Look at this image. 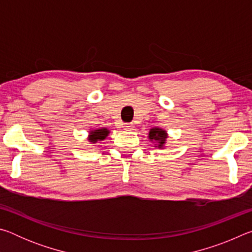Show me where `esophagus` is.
Masks as SVG:
<instances>
[{"mask_svg":"<svg viewBox=\"0 0 252 252\" xmlns=\"http://www.w3.org/2000/svg\"><path fill=\"white\" fill-rule=\"evenodd\" d=\"M133 123H126L125 125V130H133Z\"/></svg>","mask_w":252,"mask_h":252,"instance_id":"1","label":"esophagus"}]
</instances>
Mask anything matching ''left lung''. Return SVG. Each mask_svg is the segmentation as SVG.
<instances>
[{"mask_svg":"<svg viewBox=\"0 0 252 252\" xmlns=\"http://www.w3.org/2000/svg\"><path fill=\"white\" fill-rule=\"evenodd\" d=\"M167 138H168L167 131L163 129H160V127H152V129H150V131H149V139H150V141H152L153 143L156 142V147L159 149L164 148Z\"/></svg>","mask_w":252,"mask_h":252,"instance_id":"obj_1","label":"left lung"}]
</instances>
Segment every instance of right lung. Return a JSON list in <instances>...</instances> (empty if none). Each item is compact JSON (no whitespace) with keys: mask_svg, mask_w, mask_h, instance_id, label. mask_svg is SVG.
Returning a JSON list of instances; mask_svg holds the SVG:
<instances>
[{"mask_svg":"<svg viewBox=\"0 0 252 252\" xmlns=\"http://www.w3.org/2000/svg\"><path fill=\"white\" fill-rule=\"evenodd\" d=\"M110 130L106 129V127H100V129L96 130H91L89 132L88 140L89 142L91 143H96L97 141H103V140L109 135Z\"/></svg>","mask_w":252,"mask_h":252,"instance_id":"add662e5","label":"right lung"}]
</instances>
